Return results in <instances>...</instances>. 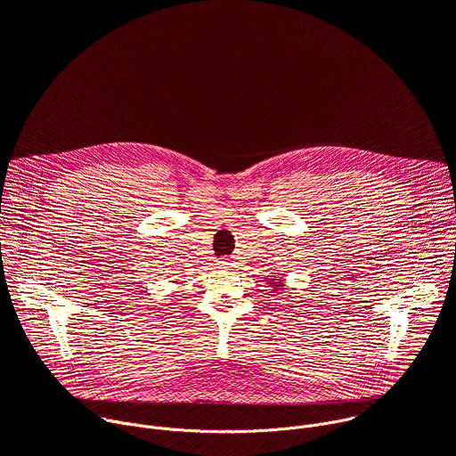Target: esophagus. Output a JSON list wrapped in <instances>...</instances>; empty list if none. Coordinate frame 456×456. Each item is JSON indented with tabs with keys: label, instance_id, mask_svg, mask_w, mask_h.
Returning <instances> with one entry per match:
<instances>
[{
	"label": "esophagus",
	"instance_id": "obj_1",
	"mask_svg": "<svg viewBox=\"0 0 456 456\" xmlns=\"http://www.w3.org/2000/svg\"><path fill=\"white\" fill-rule=\"evenodd\" d=\"M218 265H220L222 269H231V267L234 265V262H232V257L225 256V257H222V259H220V262H218Z\"/></svg>",
	"mask_w": 456,
	"mask_h": 456
}]
</instances>
